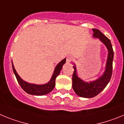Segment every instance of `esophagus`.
<instances>
[{
	"label": "esophagus",
	"mask_w": 124,
	"mask_h": 124,
	"mask_svg": "<svg viewBox=\"0 0 124 124\" xmlns=\"http://www.w3.org/2000/svg\"><path fill=\"white\" fill-rule=\"evenodd\" d=\"M73 60V58L72 56H68L67 57V58H66V62H67L68 63H70V62H71Z\"/></svg>",
	"instance_id": "obj_1"
}]
</instances>
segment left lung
Wrapping results in <instances>:
<instances>
[{
  "instance_id": "obj_1",
  "label": "left lung",
  "mask_w": 124,
  "mask_h": 124,
  "mask_svg": "<svg viewBox=\"0 0 124 124\" xmlns=\"http://www.w3.org/2000/svg\"><path fill=\"white\" fill-rule=\"evenodd\" d=\"M93 30L94 31L93 37L99 38L100 41L106 46L108 50V56L106 62V70L102 75L95 81L89 83L84 81L78 76L76 65L73 64V68L74 70L72 78L73 90L79 96L85 98H91L99 94L110 81L112 74L114 51L110 40L99 30L94 28Z\"/></svg>"
}]
</instances>
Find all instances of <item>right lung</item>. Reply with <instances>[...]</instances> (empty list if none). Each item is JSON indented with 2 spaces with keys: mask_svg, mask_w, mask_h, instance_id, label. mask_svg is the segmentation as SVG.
Listing matches in <instances>:
<instances>
[{
  "mask_svg": "<svg viewBox=\"0 0 124 124\" xmlns=\"http://www.w3.org/2000/svg\"><path fill=\"white\" fill-rule=\"evenodd\" d=\"M65 63L66 58L63 59L62 61H60L54 68V71L53 72V74L51 76V78L50 80V81L45 84H40V85L31 84V83H28L23 81L21 78L20 77L19 75L17 74L16 70H15L13 63H12V65L13 71H14V74L16 76L17 81L19 83L20 86H21L22 88L26 93L34 95V96H43V95H45L46 94L50 93L54 89V86H55L56 78L60 74L63 64Z\"/></svg>",
  "mask_w": 124,
  "mask_h": 124,
  "instance_id": "1",
  "label": "right lung"
}]
</instances>
